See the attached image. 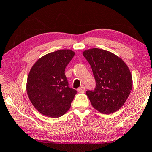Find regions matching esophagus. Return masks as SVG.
<instances>
[{
  "label": "esophagus",
  "instance_id": "34e87169",
  "mask_svg": "<svg viewBox=\"0 0 152 152\" xmlns=\"http://www.w3.org/2000/svg\"><path fill=\"white\" fill-rule=\"evenodd\" d=\"M78 91L79 93H84L85 91V87L84 86L79 87V88L78 89Z\"/></svg>",
  "mask_w": 152,
  "mask_h": 152
}]
</instances>
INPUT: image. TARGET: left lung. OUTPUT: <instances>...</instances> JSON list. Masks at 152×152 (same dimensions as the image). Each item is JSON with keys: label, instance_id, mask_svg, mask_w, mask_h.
<instances>
[{"label": "left lung", "instance_id": "left-lung-1", "mask_svg": "<svg viewBox=\"0 0 152 152\" xmlns=\"http://www.w3.org/2000/svg\"><path fill=\"white\" fill-rule=\"evenodd\" d=\"M92 69L96 80L94 90L86 94L96 110L104 114L118 110L132 88V77L121 58L108 51L93 48L83 53Z\"/></svg>", "mask_w": 152, "mask_h": 152}]
</instances>
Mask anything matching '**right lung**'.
<instances>
[{
	"mask_svg": "<svg viewBox=\"0 0 152 152\" xmlns=\"http://www.w3.org/2000/svg\"><path fill=\"white\" fill-rule=\"evenodd\" d=\"M74 54L69 50L49 53L38 59L29 72L27 95L34 107L45 116L58 118L71 107L77 91L69 87L65 69Z\"/></svg>",
	"mask_w": 152,
	"mask_h": 152,
	"instance_id": "add662e5",
	"label": "right lung"
}]
</instances>
